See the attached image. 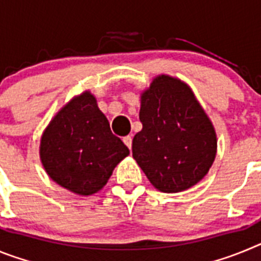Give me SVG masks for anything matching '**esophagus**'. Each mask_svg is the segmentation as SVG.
Listing matches in <instances>:
<instances>
[{
    "instance_id": "34e87169",
    "label": "esophagus",
    "mask_w": 261,
    "mask_h": 261,
    "mask_svg": "<svg viewBox=\"0 0 261 261\" xmlns=\"http://www.w3.org/2000/svg\"><path fill=\"white\" fill-rule=\"evenodd\" d=\"M123 142L129 147V150L132 149V137H130V136H125V137L123 138Z\"/></svg>"
}]
</instances>
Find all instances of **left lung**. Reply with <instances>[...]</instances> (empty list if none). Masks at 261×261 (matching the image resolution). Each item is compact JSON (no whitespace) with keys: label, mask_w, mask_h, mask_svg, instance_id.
I'll return each mask as SVG.
<instances>
[{"label":"left lung","mask_w":261,"mask_h":261,"mask_svg":"<svg viewBox=\"0 0 261 261\" xmlns=\"http://www.w3.org/2000/svg\"><path fill=\"white\" fill-rule=\"evenodd\" d=\"M142 129L132 153L154 188L186 191L201 181L217 154V135L192 89L176 77L159 74L140 96Z\"/></svg>","instance_id":"8db88e82"}]
</instances>
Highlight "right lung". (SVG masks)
I'll list each match as a JSON object with an SVG mask.
<instances>
[{
	"mask_svg": "<svg viewBox=\"0 0 261 261\" xmlns=\"http://www.w3.org/2000/svg\"><path fill=\"white\" fill-rule=\"evenodd\" d=\"M39 155L55 183L75 195L90 196L107 184L129 149L112 135L96 98L86 90L52 117L41 135Z\"/></svg>",
	"mask_w": 261,
	"mask_h": 261,
	"instance_id": "add662e5",
	"label": "right lung"
}]
</instances>
